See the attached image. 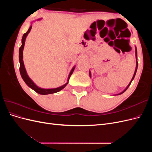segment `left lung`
<instances>
[{
	"instance_id": "left-lung-1",
	"label": "left lung",
	"mask_w": 152,
	"mask_h": 152,
	"mask_svg": "<svg viewBox=\"0 0 152 152\" xmlns=\"http://www.w3.org/2000/svg\"><path fill=\"white\" fill-rule=\"evenodd\" d=\"M135 53H136V69H135V72H134V75H133V77H132V79H131V82H130V83L129 84V85L127 86V87L126 88L124 89L122 93H119V94H122V93H124V92H125L127 89V88L129 87V86L130 85H131V82H132V80L134 79V77H135V75H136V71H137V65H138V64H137V49H136V51H135ZM89 75H90V77H91V72H89ZM118 94H117V95H118Z\"/></svg>"
}]
</instances>
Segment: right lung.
Wrapping results in <instances>:
<instances>
[{
	"instance_id": "obj_1",
	"label": "right lung",
	"mask_w": 152,
	"mask_h": 152,
	"mask_svg": "<svg viewBox=\"0 0 152 152\" xmlns=\"http://www.w3.org/2000/svg\"><path fill=\"white\" fill-rule=\"evenodd\" d=\"M40 19H39L37 20H40ZM31 29V26H30V28L28 29V30L27 31L25 34H23L22 37V44L20 48L19 49V61H20V74L21 76L22 77L23 80L25 81V82L26 83V84L28 86V87H30L31 89H32L33 90H34L36 93H37L40 94H42V95H45V94H53V93H58V92L60 91L61 90H62L63 88H65L66 87V86L68 84L69 79H70V77L72 75V73L74 70V69L75 68V66L73 67L72 70L70 73V74L68 75V80L66 83L65 84H64L60 87H57V88H54V89H43V88H40V87H38L37 85H35V84L34 82L32 81L30 78L28 77V75H27V73L26 71V69L25 68V65H24V63H23V48H24V45H25V40L26 38V36L28 35V34H29V32L30 31Z\"/></svg>"
}]
</instances>
